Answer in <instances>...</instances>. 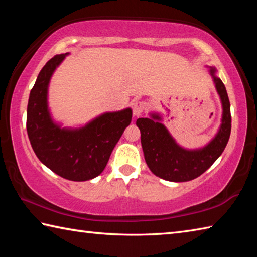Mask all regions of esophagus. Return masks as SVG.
<instances>
[{"instance_id": "esophagus-1", "label": "esophagus", "mask_w": 257, "mask_h": 257, "mask_svg": "<svg viewBox=\"0 0 257 257\" xmlns=\"http://www.w3.org/2000/svg\"><path fill=\"white\" fill-rule=\"evenodd\" d=\"M147 107V104L143 101H138V102H135L133 104V112H134V115L135 116H139L142 114L143 112L146 110Z\"/></svg>"}]
</instances>
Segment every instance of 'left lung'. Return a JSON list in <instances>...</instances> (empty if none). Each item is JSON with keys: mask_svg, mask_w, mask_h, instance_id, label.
<instances>
[{"mask_svg": "<svg viewBox=\"0 0 257 257\" xmlns=\"http://www.w3.org/2000/svg\"><path fill=\"white\" fill-rule=\"evenodd\" d=\"M215 72V68L211 67L210 73L222 103V122L215 137L206 146L198 150H186L179 146L161 123V116L156 113H152L151 118L137 119L145 161L155 176L175 182L193 180L205 172L222 154L231 133V114L227 89Z\"/></svg>", "mask_w": 257, "mask_h": 257, "instance_id": "8db88e82", "label": "left lung"}]
</instances>
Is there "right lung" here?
I'll return each mask as SVG.
<instances>
[{"label": "right lung", "mask_w": 257, "mask_h": 257, "mask_svg": "<svg viewBox=\"0 0 257 257\" xmlns=\"http://www.w3.org/2000/svg\"><path fill=\"white\" fill-rule=\"evenodd\" d=\"M47 61L30 90L27 134L35 154L56 175L72 181H86L101 175L113 149L132 122V108L106 112L81 128H61L52 120L47 89L56 67L66 58Z\"/></svg>", "instance_id": "right-lung-1"}]
</instances>
